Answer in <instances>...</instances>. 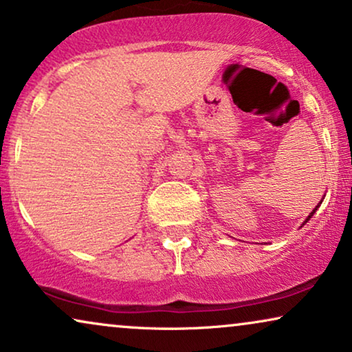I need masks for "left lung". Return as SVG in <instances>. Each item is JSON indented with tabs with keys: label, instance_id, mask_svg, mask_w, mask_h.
I'll list each match as a JSON object with an SVG mask.
<instances>
[{
	"label": "left lung",
	"instance_id": "obj_1",
	"mask_svg": "<svg viewBox=\"0 0 352 352\" xmlns=\"http://www.w3.org/2000/svg\"><path fill=\"white\" fill-rule=\"evenodd\" d=\"M320 204H322V201H320ZM317 208H319V205H317V206H316V208H314V211H312V213H311L309 216H307V219L305 221V223H307V221H309V218H312V214H314V213H316V210H317Z\"/></svg>",
	"mask_w": 352,
	"mask_h": 352
}]
</instances>
